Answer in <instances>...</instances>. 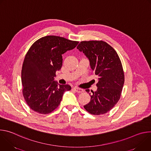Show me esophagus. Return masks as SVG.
I'll return each instance as SVG.
<instances>
[{
  "label": "esophagus",
  "instance_id": "1",
  "mask_svg": "<svg viewBox=\"0 0 151 151\" xmlns=\"http://www.w3.org/2000/svg\"><path fill=\"white\" fill-rule=\"evenodd\" d=\"M73 90H74L76 92H77L78 93H81L83 92V89L79 88H73Z\"/></svg>",
  "mask_w": 151,
  "mask_h": 151
}]
</instances>
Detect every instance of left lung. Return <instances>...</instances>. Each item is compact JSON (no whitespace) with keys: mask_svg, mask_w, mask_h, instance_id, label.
<instances>
[{"mask_svg":"<svg viewBox=\"0 0 151 151\" xmlns=\"http://www.w3.org/2000/svg\"><path fill=\"white\" fill-rule=\"evenodd\" d=\"M77 49L82 51L99 76L96 91H91L90 101L83 106L90 114L100 115L109 112L119 101L124 83V73L116 51L103 40L82 41ZM87 93L90 90H85Z\"/></svg>","mask_w":151,"mask_h":151,"instance_id":"left-lung-1","label":"left lung"}]
</instances>
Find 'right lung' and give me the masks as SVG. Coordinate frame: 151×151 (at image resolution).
<instances>
[{"label": "right lung", "instance_id": "obj_1", "mask_svg": "<svg viewBox=\"0 0 151 151\" xmlns=\"http://www.w3.org/2000/svg\"><path fill=\"white\" fill-rule=\"evenodd\" d=\"M79 42L57 36L42 37L30 47L21 70L23 94L33 111L48 114L59 106L69 85L54 81L55 72L62 66V54L73 50Z\"/></svg>", "mask_w": 151, "mask_h": 151}]
</instances>
